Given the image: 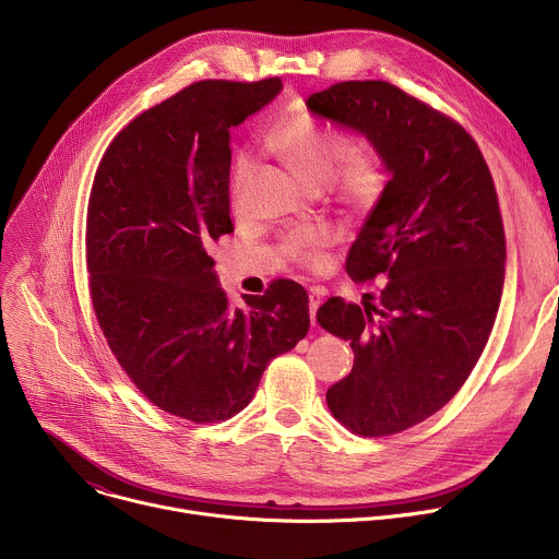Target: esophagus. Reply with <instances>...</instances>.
<instances>
[{
  "label": "esophagus",
  "instance_id": "obj_1",
  "mask_svg": "<svg viewBox=\"0 0 559 559\" xmlns=\"http://www.w3.org/2000/svg\"><path fill=\"white\" fill-rule=\"evenodd\" d=\"M323 294L318 289H309V316H311V325H316V309L321 307Z\"/></svg>",
  "mask_w": 559,
  "mask_h": 559
}]
</instances>
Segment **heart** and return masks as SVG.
I'll use <instances>...</instances> for the list:
<instances>
[{"mask_svg": "<svg viewBox=\"0 0 559 559\" xmlns=\"http://www.w3.org/2000/svg\"><path fill=\"white\" fill-rule=\"evenodd\" d=\"M265 143L289 162L307 181L332 183L338 203L354 212H369L384 194L386 177L380 156L371 150H354V139L336 128L323 126L309 112H296L274 121L265 130ZM259 158L241 147L231 162V203L236 212L248 205V188L257 175ZM334 243V231L325 225L298 227L283 236L278 246L283 259L300 267L321 265L323 250Z\"/></svg>", "mask_w": 559, "mask_h": 559, "instance_id": "obj_1", "label": "heart"}]
</instances>
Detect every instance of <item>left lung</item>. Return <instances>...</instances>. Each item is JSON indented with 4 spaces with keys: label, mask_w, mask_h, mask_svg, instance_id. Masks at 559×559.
Returning <instances> with one entry per match:
<instances>
[{
    "label": "left lung",
    "mask_w": 559,
    "mask_h": 559,
    "mask_svg": "<svg viewBox=\"0 0 559 559\" xmlns=\"http://www.w3.org/2000/svg\"><path fill=\"white\" fill-rule=\"evenodd\" d=\"M307 108L362 132L391 173L347 257L356 283L384 278L380 292L362 307L330 298L316 321L354 349L328 389L332 416L393 436L440 412L485 352L507 261L496 183L455 119L389 82H341Z\"/></svg>",
    "instance_id": "1"
}]
</instances>
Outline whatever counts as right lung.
Here are the masks:
<instances>
[{
    "label": "right lung",
    "mask_w": 559,
    "mask_h": 559,
    "mask_svg": "<svg viewBox=\"0 0 559 559\" xmlns=\"http://www.w3.org/2000/svg\"><path fill=\"white\" fill-rule=\"evenodd\" d=\"M283 82L203 79L141 112L106 147L88 199L86 265L110 352L152 405L207 425L254 397L272 358L309 330L307 292L272 281L250 309L216 287L229 218V130Z\"/></svg>",
    "instance_id": "right-lung-1"
}]
</instances>
